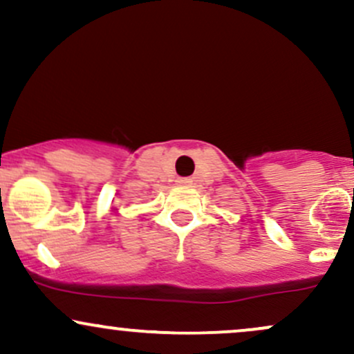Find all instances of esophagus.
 Masks as SVG:
<instances>
[{
	"label": "esophagus",
	"instance_id": "esophagus-1",
	"mask_svg": "<svg viewBox=\"0 0 354 354\" xmlns=\"http://www.w3.org/2000/svg\"><path fill=\"white\" fill-rule=\"evenodd\" d=\"M176 185L178 186H189L191 185V180H189V178H178Z\"/></svg>",
	"mask_w": 354,
	"mask_h": 354
}]
</instances>
